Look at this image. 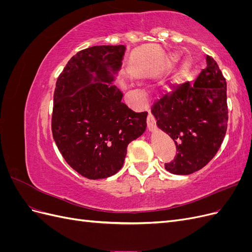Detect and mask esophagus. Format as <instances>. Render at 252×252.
I'll use <instances>...</instances> for the list:
<instances>
[{"mask_svg": "<svg viewBox=\"0 0 252 252\" xmlns=\"http://www.w3.org/2000/svg\"><path fill=\"white\" fill-rule=\"evenodd\" d=\"M147 126L149 130H152V129L156 127V120L150 112L148 113V117H147Z\"/></svg>", "mask_w": 252, "mask_h": 252, "instance_id": "34e87169", "label": "esophagus"}]
</instances>
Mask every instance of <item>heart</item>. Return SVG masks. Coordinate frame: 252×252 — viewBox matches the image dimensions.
I'll return each mask as SVG.
<instances>
[{
  "label": "heart",
  "instance_id": "obj_1",
  "mask_svg": "<svg viewBox=\"0 0 252 252\" xmlns=\"http://www.w3.org/2000/svg\"><path fill=\"white\" fill-rule=\"evenodd\" d=\"M178 59L179 58H178L177 55H172L169 59L170 64H174L178 61ZM191 70H192V62L190 60H186L185 62L183 63L181 69L179 70V72L177 74V77H175V81H177V82L182 81L183 79L186 78L190 72H191Z\"/></svg>",
  "mask_w": 252,
  "mask_h": 252
}]
</instances>
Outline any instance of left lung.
<instances>
[{"label": "left lung", "mask_w": 252, "mask_h": 252, "mask_svg": "<svg viewBox=\"0 0 252 252\" xmlns=\"http://www.w3.org/2000/svg\"><path fill=\"white\" fill-rule=\"evenodd\" d=\"M207 67L193 85L180 84L152 105L158 127L177 146L165 169L186 175L202 169L217 155L227 130V84L218 64L207 56Z\"/></svg>", "instance_id": "left-lung-1"}]
</instances>
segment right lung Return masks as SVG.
<instances>
[{
  "mask_svg": "<svg viewBox=\"0 0 252 252\" xmlns=\"http://www.w3.org/2000/svg\"><path fill=\"white\" fill-rule=\"evenodd\" d=\"M125 49L103 45L81 50L68 61L56 84L53 140L67 164L90 180L116 174L128 144L146 130L147 112L129 109L112 84Z\"/></svg>",
  "mask_w": 252,
  "mask_h": 252,
  "instance_id": "right-lung-1",
  "label": "right lung"
}]
</instances>
